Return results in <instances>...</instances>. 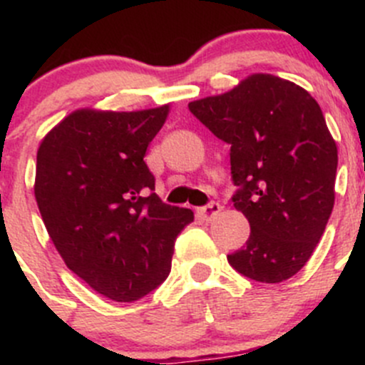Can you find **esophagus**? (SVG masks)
Instances as JSON below:
<instances>
[{
    "instance_id": "34e87169",
    "label": "esophagus",
    "mask_w": 365,
    "mask_h": 365,
    "mask_svg": "<svg viewBox=\"0 0 365 365\" xmlns=\"http://www.w3.org/2000/svg\"><path fill=\"white\" fill-rule=\"evenodd\" d=\"M220 210H222V206H220L219 203H215V201H212V203H208V205L201 206V208H197L196 213H197V217H201L203 220H212L213 217H215L217 213L220 212Z\"/></svg>"
}]
</instances>
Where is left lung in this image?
I'll return each instance as SVG.
<instances>
[{
    "mask_svg": "<svg viewBox=\"0 0 365 365\" xmlns=\"http://www.w3.org/2000/svg\"><path fill=\"white\" fill-rule=\"evenodd\" d=\"M230 145L233 205L251 224L227 261L257 282L293 277L332 213L337 146L318 102L292 81L252 73L227 93L189 104Z\"/></svg>",
    "mask_w": 365,
    "mask_h": 365,
    "instance_id": "1",
    "label": "left lung"
}]
</instances>
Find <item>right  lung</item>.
I'll return each mask as SVG.
<instances>
[{"instance_id":"obj_1","label":"right lung","mask_w":365,"mask_h":365,"mask_svg":"<svg viewBox=\"0 0 365 365\" xmlns=\"http://www.w3.org/2000/svg\"><path fill=\"white\" fill-rule=\"evenodd\" d=\"M169 106L79 109L36 152L35 200L54 247L90 288L116 302L148 295L171 272L192 210L162 203L145 162Z\"/></svg>"}]
</instances>
